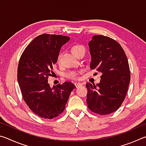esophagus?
Segmentation results:
<instances>
[{
	"label": "esophagus",
	"mask_w": 146,
	"mask_h": 146,
	"mask_svg": "<svg viewBox=\"0 0 146 146\" xmlns=\"http://www.w3.org/2000/svg\"><path fill=\"white\" fill-rule=\"evenodd\" d=\"M81 85H82V84H80V83H79V82H75V86H76V88L78 87V86H81Z\"/></svg>",
	"instance_id": "34e87169"
}]
</instances>
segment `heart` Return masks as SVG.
Wrapping results in <instances>:
<instances>
[{
    "instance_id": "b5f03b06",
    "label": "heart",
    "mask_w": 146,
    "mask_h": 146,
    "mask_svg": "<svg viewBox=\"0 0 146 146\" xmlns=\"http://www.w3.org/2000/svg\"><path fill=\"white\" fill-rule=\"evenodd\" d=\"M82 50H85L84 47L80 44H76V45H73L71 48V51L74 55H76V54L78 53L80 51ZM60 56L61 55H59L57 60L58 62L60 61ZM82 73V71H69L66 73V76L69 79H71V80H77L79 78V75Z\"/></svg>"
}]
</instances>
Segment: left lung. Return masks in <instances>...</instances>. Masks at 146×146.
I'll return each mask as SVG.
<instances>
[{
	"mask_svg": "<svg viewBox=\"0 0 146 146\" xmlns=\"http://www.w3.org/2000/svg\"><path fill=\"white\" fill-rule=\"evenodd\" d=\"M90 68L102 73L97 85L88 82L87 104L93 113L110 114L122 105L130 82V70L126 55L120 44L108 36L95 35L89 42Z\"/></svg>",
	"mask_w": 146,
	"mask_h": 146,
	"instance_id": "obj_1",
	"label": "left lung"
}]
</instances>
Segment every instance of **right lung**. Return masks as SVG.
Masks as SVG:
<instances>
[{
	"mask_svg": "<svg viewBox=\"0 0 146 146\" xmlns=\"http://www.w3.org/2000/svg\"><path fill=\"white\" fill-rule=\"evenodd\" d=\"M69 36L42 34L29 43L20 58L17 80L22 95L29 108L43 118L52 119L63 113L75 86L71 82L53 88L48 83L61 47Z\"/></svg>",
	"mask_w": 146,
	"mask_h": 146,
	"instance_id": "obj_1",
	"label": "right lung"
}]
</instances>
